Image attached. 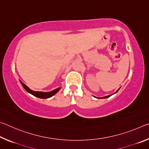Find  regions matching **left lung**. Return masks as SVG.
Segmentation results:
<instances>
[{
	"instance_id": "left-lung-1",
	"label": "left lung",
	"mask_w": 149,
	"mask_h": 149,
	"mask_svg": "<svg viewBox=\"0 0 149 149\" xmlns=\"http://www.w3.org/2000/svg\"><path fill=\"white\" fill-rule=\"evenodd\" d=\"M118 91H117L116 92H118ZM110 96H111V95H108V96H106V97H102V99H106V98H108V97H110Z\"/></svg>"
}]
</instances>
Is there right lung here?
Masks as SVG:
<instances>
[{"instance_id":"add662e5","label":"right lung","mask_w":149,"mask_h":149,"mask_svg":"<svg viewBox=\"0 0 149 149\" xmlns=\"http://www.w3.org/2000/svg\"><path fill=\"white\" fill-rule=\"evenodd\" d=\"M21 84L22 85V86L24 87V88L25 89H26V91H27L28 93H29L30 94L33 95L35 97H37L38 98H41V99H48V98H50L52 96H53L54 95L56 94V93L58 91L60 90V88H58V89H55L54 91H50V92H48V93H43V92H39V91H33L31 90L30 89H29L28 87H27L26 85L24 84H23L22 81Z\"/></svg>"}]
</instances>
